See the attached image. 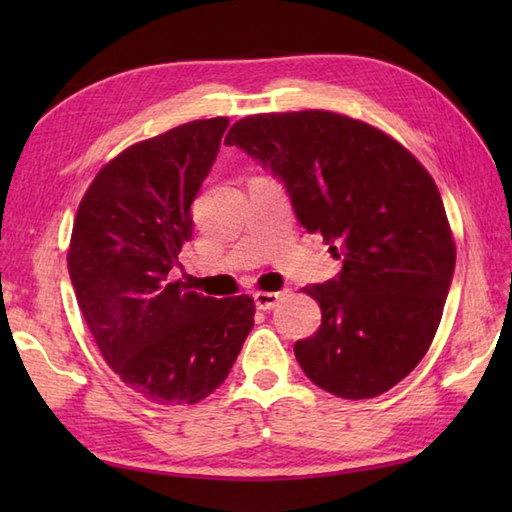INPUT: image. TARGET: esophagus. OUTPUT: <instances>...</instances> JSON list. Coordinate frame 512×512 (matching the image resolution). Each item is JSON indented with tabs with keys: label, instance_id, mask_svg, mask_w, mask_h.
I'll list each match as a JSON object with an SVG mask.
<instances>
[{
	"label": "esophagus",
	"instance_id": "esophagus-1",
	"mask_svg": "<svg viewBox=\"0 0 512 512\" xmlns=\"http://www.w3.org/2000/svg\"><path fill=\"white\" fill-rule=\"evenodd\" d=\"M253 299L257 310H273L281 299V292H255Z\"/></svg>",
	"mask_w": 512,
	"mask_h": 512
}]
</instances>
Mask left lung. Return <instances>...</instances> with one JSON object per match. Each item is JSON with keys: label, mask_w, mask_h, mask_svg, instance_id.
<instances>
[{"label": "left lung", "mask_w": 512, "mask_h": 512, "mask_svg": "<svg viewBox=\"0 0 512 512\" xmlns=\"http://www.w3.org/2000/svg\"><path fill=\"white\" fill-rule=\"evenodd\" d=\"M224 143L270 169L299 224L343 264L303 288L321 325L295 343L301 369L339 398L385 394L427 354L451 288L455 244L436 182L380 129L323 110L246 116Z\"/></svg>", "instance_id": "obj_1"}]
</instances>
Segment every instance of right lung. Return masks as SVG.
Segmentation results:
<instances>
[{
  "label": "right lung",
  "instance_id": "right-lung-1",
  "mask_svg": "<svg viewBox=\"0 0 512 512\" xmlns=\"http://www.w3.org/2000/svg\"><path fill=\"white\" fill-rule=\"evenodd\" d=\"M226 127L222 116L193 121L132 145L76 211L68 270L83 319L107 365L156 405L213 394L255 325L248 295L202 297L167 279Z\"/></svg>",
  "mask_w": 512,
  "mask_h": 512
}]
</instances>
